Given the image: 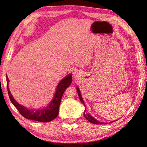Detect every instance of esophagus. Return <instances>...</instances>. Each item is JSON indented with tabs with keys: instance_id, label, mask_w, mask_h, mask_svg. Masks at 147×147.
Masks as SVG:
<instances>
[{
	"instance_id": "esophagus-1",
	"label": "esophagus",
	"mask_w": 147,
	"mask_h": 147,
	"mask_svg": "<svg viewBox=\"0 0 147 147\" xmlns=\"http://www.w3.org/2000/svg\"><path fill=\"white\" fill-rule=\"evenodd\" d=\"M73 75H74V76H77V75H78V73H77V71H74V73H73Z\"/></svg>"
}]
</instances>
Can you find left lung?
<instances>
[{"mask_svg":"<svg viewBox=\"0 0 147 147\" xmlns=\"http://www.w3.org/2000/svg\"><path fill=\"white\" fill-rule=\"evenodd\" d=\"M76 89H77L78 94V96H79V98H80V101H81V102H82V104L84 105V106H85V111H84V114H83L84 117H85L86 119L88 120L89 122H90V123H93V124H104V123H102V122H99L98 121L95 119L94 117H92V115H90L89 113H87L86 112V113L85 112L86 111V107H85V102H84V101H83V98H82V94H81L80 90L78 87H76ZM116 121H117V120H116ZM114 121H112V122H111V123H112V122H114ZM108 123H105V124H108Z\"/></svg>","mask_w":147,"mask_h":147,"instance_id":"obj_1","label":"left lung"}]
</instances>
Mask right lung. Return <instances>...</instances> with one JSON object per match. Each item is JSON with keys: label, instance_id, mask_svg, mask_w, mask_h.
Masks as SVG:
<instances>
[{"label": "right lung", "instance_id": "right-lung-1", "mask_svg": "<svg viewBox=\"0 0 147 147\" xmlns=\"http://www.w3.org/2000/svg\"><path fill=\"white\" fill-rule=\"evenodd\" d=\"M6 80H7V87L9 98H10L12 104L15 106V107L20 112V113L27 119L47 123V122L54 120L58 115L59 105L61 104L62 95H63L65 89L71 85L72 82V74H68L59 83L57 88H56L54 96L51 103H49V104L46 107L40 109V110L37 109L36 111L26 108L17 102L13 98L10 92V90H9L8 86L9 80L7 74H6Z\"/></svg>", "mask_w": 147, "mask_h": 147}]
</instances>
